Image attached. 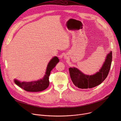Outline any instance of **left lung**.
Wrapping results in <instances>:
<instances>
[{
  "label": "left lung",
  "mask_w": 121,
  "mask_h": 121,
  "mask_svg": "<svg viewBox=\"0 0 121 121\" xmlns=\"http://www.w3.org/2000/svg\"><path fill=\"white\" fill-rule=\"evenodd\" d=\"M112 61V52L107 56L105 61L99 72L93 75H86L77 68L70 67L69 71L73 84L82 89H91L100 84L107 78L110 70Z\"/></svg>",
  "instance_id": "8db88e82"
}]
</instances>
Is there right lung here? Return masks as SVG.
<instances>
[{
    "instance_id": "obj_1",
    "label": "right lung",
    "mask_w": 121,
    "mask_h": 121,
    "mask_svg": "<svg viewBox=\"0 0 121 121\" xmlns=\"http://www.w3.org/2000/svg\"><path fill=\"white\" fill-rule=\"evenodd\" d=\"M58 62L59 59L56 56H55L52 59L48 64L45 75L43 79L40 80L30 82H21L18 80L15 79L14 82L19 87L27 91L38 92L43 91L47 88L49 86V77L50 76V72Z\"/></svg>"
}]
</instances>
